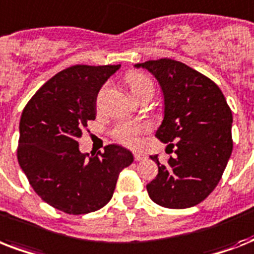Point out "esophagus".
<instances>
[{"mask_svg":"<svg viewBox=\"0 0 254 254\" xmlns=\"http://www.w3.org/2000/svg\"><path fill=\"white\" fill-rule=\"evenodd\" d=\"M134 159L137 162H139V161H145V159H146V155L143 154V153H141V151H134Z\"/></svg>","mask_w":254,"mask_h":254,"instance_id":"obj_1","label":"esophagus"}]
</instances>
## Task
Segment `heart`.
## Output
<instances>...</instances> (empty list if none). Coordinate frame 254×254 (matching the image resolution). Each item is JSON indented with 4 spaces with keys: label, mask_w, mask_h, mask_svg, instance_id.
Returning <instances> with one entry per match:
<instances>
[{
    "label": "heart",
    "mask_w": 254,
    "mask_h": 254,
    "mask_svg": "<svg viewBox=\"0 0 254 254\" xmlns=\"http://www.w3.org/2000/svg\"><path fill=\"white\" fill-rule=\"evenodd\" d=\"M127 85L130 88L131 93L138 99L143 93H147V92H151L154 93V84L153 81L147 75H145L143 72H138V71H131L125 77ZM146 130V127L145 125H135V124H123L117 127V135L119 138L123 141L124 143H127V145H133V143L137 142V137H138L141 133Z\"/></svg>",
    "instance_id": "heart-1"
}]
</instances>
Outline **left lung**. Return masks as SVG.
I'll return each instance as SVG.
<instances>
[{
	"label": "left lung",
	"instance_id": "obj_1",
	"mask_svg": "<svg viewBox=\"0 0 254 254\" xmlns=\"http://www.w3.org/2000/svg\"><path fill=\"white\" fill-rule=\"evenodd\" d=\"M157 79L163 93V120L155 135L175 157L161 165L146 186L154 203L166 208H190L203 201L220 181L232 154V112L212 80L171 59L134 64Z\"/></svg>",
	"mask_w": 254,
	"mask_h": 254
}]
</instances>
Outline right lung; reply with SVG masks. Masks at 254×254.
<instances>
[{
	"instance_id": "right-lung-1",
	"label": "right lung",
	"mask_w": 254,
	"mask_h": 254,
	"mask_svg": "<svg viewBox=\"0 0 254 254\" xmlns=\"http://www.w3.org/2000/svg\"><path fill=\"white\" fill-rule=\"evenodd\" d=\"M121 67L72 65L46 81L25 107L19 123L18 162L34 191L69 215L103 208L133 154L120 145L83 154L77 139L96 119V97Z\"/></svg>"
}]
</instances>
